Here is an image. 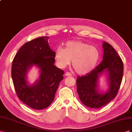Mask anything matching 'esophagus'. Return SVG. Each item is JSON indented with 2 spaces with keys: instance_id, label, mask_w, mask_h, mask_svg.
<instances>
[{
  "instance_id": "obj_1",
  "label": "esophagus",
  "mask_w": 132,
  "mask_h": 132,
  "mask_svg": "<svg viewBox=\"0 0 132 132\" xmlns=\"http://www.w3.org/2000/svg\"><path fill=\"white\" fill-rule=\"evenodd\" d=\"M65 76H67V77H70V76H72V75H71L70 72H66V73H65Z\"/></svg>"
}]
</instances>
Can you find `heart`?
<instances>
[{"label":"heart","instance_id":"1","mask_svg":"<svg viewBox=\"0 0 132 132\" xmlns=\"http://www.w3.org/2000/svg\"><path fill=\"white\" fill-rule=\"evenodd\" d=\"M100 51L93 45L81 40H70L64 44V48L56 50L54 59L60 69L69 65L71 60L75 71L80 75L89 73L95 68L100 59Z\"/></svg>","mask_w":132,"mask_h":132}]
</instances>
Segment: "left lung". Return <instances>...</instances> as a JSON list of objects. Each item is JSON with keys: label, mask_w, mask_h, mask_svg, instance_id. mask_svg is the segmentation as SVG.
<instances>
[{"label": "left lung", "mask_w": 132, "mask_h": 132, "mask_svg": "<svg viewBox=\"0 0 132 132\" xmlns=\"http://www.w3.org/2000/svg\"><path fill=\"white\" fill-rule=\"evenodd\" d=\"M103 61L92 72L85 76L78 77L77 92L80 101L86 106L100 108L107 104L116 96L121 84L123 64L117 52L110 44L103 41ZM106 76L108 84L106 92L99 88V77Z\"/></svg>", "instance_id": "obj_1"}]
</instances>
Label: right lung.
<instances>
[{
    "label": "right lung",
    "instance_id": "right-lung-1",
    "mask_svg": "<svg viewBox=\"0 0 132 132\" xmlns=\"http://www.w3.org/2000/svg\"><path fill=\"white\" fill-rule=\"evenodd\" d=\"M47 36L37 37L25 43L15 56L12 77L17 96L31 108L37 110L48 107L55 98L64 71L56 67L55 52L48 45ZM34 65L39 76L33 84L27 80V73Z\"/></svg>",
    "mask_w": 132,
    "mask_h": 132
}]
</instances>
